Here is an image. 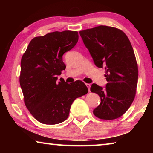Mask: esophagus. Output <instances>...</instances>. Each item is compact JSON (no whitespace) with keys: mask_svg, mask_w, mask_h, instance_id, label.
Wrapping results in <instances>:
<instances>
[{"mask_svg":"<svg viewBox=\"0 0 153 153\" xmlns=\"http://www.w3.org/2000/svg\"><path fill=\"white\" fill-rule=\"evenodd\" d=\"M86 86L88 87V90L89 92H90V87H91V85H90V84H86Z\"/></svg>","mask_w":153,"mask_h":153,"instance_id":"1","label":"esophagus"}]
</instances>
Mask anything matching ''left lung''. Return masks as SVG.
Here are the masks:
<instances>
[{"mask_svg": "<svg viewBox=\"0 0 153 153\" xmlns=\"http://www.w3.org/2000/svg\"><path fill=\"white\" fill-rule=\"evenodd\" d=\"M95 65L105 67L107 84L105 88L92 84L100 103L93 111L98 118L113 120L123 115L134 101L138 69L128 36L117 28L99 25L79 32Z\"/></svg>", "mask_w": 153, "mask_h": 153, "instance_id": "left-lung-1", "label": "left lung"}]
</instances>
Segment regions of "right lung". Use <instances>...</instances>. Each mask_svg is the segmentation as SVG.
<instances>
[{
    "label": "right lung",
    "instance_id": "obj_1",
    "mask_svg": "<svg viewBox=\"0 0 153 153\" xmlns=\"http://www.w3.org/2000/svg\"><path fill=\"white\" fill-rule=\"evenodd\" d=\"M77 41L76 31L51 32L33 38L22 56L19 83L24 102L40 123L54 125L66 120L74 100L88 92L79 80L71 84L61 79L57 82L66 67L63 54Z\"/></svg>",
    "mask_w": 153,
    "mask_h": 153
}]
</instances>
